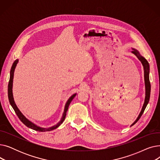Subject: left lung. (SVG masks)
Segmentation results:
<instances>
[{
	"mask_svg": "<svg viewBox=\"0 0 160 160\" xmlns=\"http://www.w3.org/2000/svg\"><path fill=\"white\" fill-rule=\"evenodd\" d=\"M132 53H133L135 54L137 58L139 59V60L142 63V65H143V68H144V77H145V88H146V97H145V102L143 104V106H142V108L141 110V112L139 114V115L138 116V119H136V121L133 123L132 125L135 124L141 118V115L143 113L145 108L149 102V99H150V80H149V64L148 62H147V60L145 58H143L142 56H141L140 55V54L139 53V52L137 50L133 48L132 50Z\"/></svg>",
	"mask_w": 160,
	"mask_h": 160,
	"instance_id": "1",
	"label": "left lung"
}]
</instances>
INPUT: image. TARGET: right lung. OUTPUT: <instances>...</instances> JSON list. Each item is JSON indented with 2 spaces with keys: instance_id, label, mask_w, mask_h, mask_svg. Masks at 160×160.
Segmentation results:
<instances>
[{
  "instance_id": "1",
  "label": "right lung",
  "mask_w": 160,
  "mask_h": 160,
  "mask_svg": "<svg viewBox=\"0 0 160 160\" xmlns=\"http://www.w3.org/2000/svg\"><path fill=\"white\" fill-rule=\"evenodd\" d=\"M18 60H15L13 65H12V69H11V71H10V80H9V83H8V98H9V101H10V104L12 105V108H13V110L15 112V113L17 114V115L18 116L19 119L21 120V121L25 125L27 126V127L31 128V129H33L34 130L36 131H38V132H48V131H51L52 130H54L56 128H57L59 126H60L63 122V121L65 120V118L66 117V113H67V110H68V108H69V106L70 104V103L71 102L72 100L74 98V97L76 96V94H74L73 95H72L69 99L68 100V101L67 102L66 104H65V110H64V113H63V117L61 119V121L59 122L57 124L53 126L52 127H50V128H40L39 127H37V126H36L34 124H33L32 122H31L30 121H29L26 117H25L22 113L21 112L19 111V109L18 108V107H17V106L15 105V102H14V100H13V94H12V85H13V72H14V70H15V68L16 67V65L17 63H18Z\"/></svg>"
}]
</instances>
